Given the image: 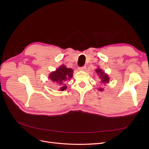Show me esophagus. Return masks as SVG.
I'll use <instances>...</instances> for the list:
<instances>
[{
	"label": "esophagus",
	"instance_id": "obj_1",
	"mask_svg": "<svg viewBox=\"0 0 149 149\" xmlns=\"http://www.w3.org/2000/svg\"><path fill=\"white\" fill-rule=\"evenodd\" d=\"M86 67L84 66H81V67H79L78 70L80 71H84L86 70Z\"/></svg>",
	"mask_w": 149,
	"mask_h": 149
}]
</instances>
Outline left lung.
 I'll return each mask as SVG.
<instances>
[{"label":"left lung","mask_w":149,"mask_h":149,"mask_svg":"<svg viewBox=\"0 0 149 149\" xmlns=\"http://www.w3.org/2000/svg\"><path fill=\"white\" fill-rule=\"evenodd\" d=\"M95 71L96 72V73L99 76H100V79L101 80V82L102 83L106 84V83H109V76H108L107 74H106L104 72L102 71V70L101 69L97 68ZM99 90H100V91H103V89L102 88H100V89H99Z\"/></svg>","instance_id":"8db88e82"}]
</instances>
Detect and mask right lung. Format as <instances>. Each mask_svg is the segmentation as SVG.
<instances>
[{
    "label": "right lung",
    "mask_w": 149,
    "mask_h": 149,
    "mask_svg": "<svg viewBox=\"0 0 149 149\" xmlns=\"http://www.w3.org/2000/svg\"><path fill=\"white\" fill-rule=\"evenodd\" d=\"M73 70L71 68H68L66 66L61 65L56 71L49 74V78L56 84L60 91H63L67 88L65 82L73 77Z\"/></svg>",
    "instance_id": "right-lung-1"
}]
</instances>
